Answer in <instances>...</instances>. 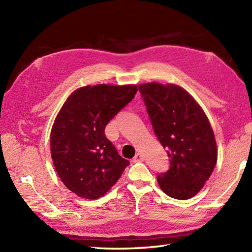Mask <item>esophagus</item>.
I'll use <instances>...</instances> for the list:
<instances>
[{
  "label": "esophagus",
  "mask_w": 252,
  "mask_h": 252,
  "mask_svg": "<svg viewBox=\"0 0 252 252\" xmlns=\"http://www.w3.org/2000/svg\"><path fill=\"white\" fill-rule=\"evenodd\" d=\"M143 160H144V158H143V156H142L140 153H137L135 155V157L133 158V161H134V162H140V161H143Z\"/></svg>",
  "instance_id": "1"
}]
</instances>
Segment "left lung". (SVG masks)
Returning <instances> with one entry per match:
<instances>
[{
  "label": "left lung",
  "instance_id": "left-lung-1",
  "mask_svg": "<svg viewBox=\"0 0 252 252\" xmlns=\"http://www.w3.org/2000/svg\"><path fill=\"white\" fill-rule=\"evenodd\" d=\"M154 132L170 158V168L157 176L168 196L194 197L210 178L218 152L212 127L196 100L174 84L138 85Z\"/></svg>",
  "mask_w": 252,
  "mask_h": 252
}]
</instances>
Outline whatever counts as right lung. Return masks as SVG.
Instances as JSON below:
<instances>
[{"label": "right lung", "instance_id": "obj_1", "mask_svg": "<svg viewBox=\"0 0 252 252\" xmlns=\"http://www.w3.org/2000/svg\"><path fill=\"white\" fill-rule=\"evenodd\" d=\"M136 92V85H88L74 91L58 112L51 132L53 163L79 197L104 196L130 164L107 140L105 127Z\"/></svg>", "mask_w": 252, "mask_h": 252}]
</instances>
